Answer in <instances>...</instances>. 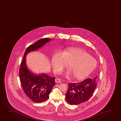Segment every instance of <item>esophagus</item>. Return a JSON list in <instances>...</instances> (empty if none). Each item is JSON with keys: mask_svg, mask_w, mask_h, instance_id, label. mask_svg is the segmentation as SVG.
<instances>
[{"mask_svg": "<svg viewBox=\"0 0 121 121\" xmlns=\"http://www.w3.org/2000/svg\"><path fill=\"white\" fill-rule=\"evenodd\" d=\"M55 82H56V83H59V82H61V80L59 78H56V79H55Z\"/></svg>", "mask_w": 121, "mask_h": 121, "instance_id": "esophagus-1", "label": "esophagus"}]
</instances>
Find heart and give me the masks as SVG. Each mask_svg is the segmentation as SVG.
I'll list each match as a JSON object with an SVG mask.
<instances>
[{"label":"heart","instance_id":"obj_1","mask_svg":"<svg viewBox=\"0 0 121 121\" xmlns=\"http://www.w3.org/2000/svg\"><path fill=\"white\" fill-rule=\"evenodd\" d=\"M52 62L55 72L60 73L67 65L75 79L82 80L89 75L97 66V61L85 50L78 48H69L61 52H57L52 56Z\"/></svg>","mask_w":121,"mask_h":121}]
</instances>
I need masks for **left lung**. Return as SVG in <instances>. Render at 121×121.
<instances>
[{
  "label": "left lung",
  "mask_w": 121,
  "mask_h": 121,
  "mask_svg": "<svg viewBox=\"0 0 121 121\" xmlns=\"http://www.w3.org/2000/svg\"><path fill=\"white\" fill-rule=\"evenodd\" d=\"M86 78L78 83H69L66 94V100L70 105H78L87 101L92 97L97 84L96 78Z\"/></svg>",
  "instance_id": "8db88e82"
}]
</instances>
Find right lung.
<instances>
[{"instance_id":"1","label":"right lung","mask_w":121,"mask_h":121,"mask_svg":"<svg viewBox=\"0 0 121 121\" xmlns=\"http://www.w3.org/2000/svg\"><path fill=\"white\" fill-rule=\"evenodd\" d=\"M51 40L50 38H43L27 48L19 69V78L24 92L36 103H42L48 99L52 87L55 84V77H51L45 74L39 76L34 75L26 67L25 57L29 52L40 48Z\"/></svg>"}]
</instances>
